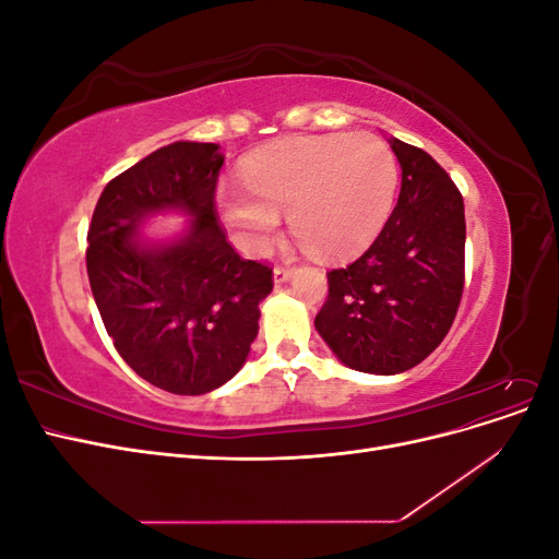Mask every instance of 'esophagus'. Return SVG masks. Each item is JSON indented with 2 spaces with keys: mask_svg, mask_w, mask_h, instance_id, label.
<instances>
[{
  "mask_svg": "<svg viewBox=\"0 0 559 559\" xmlns=\"http://www.w3.org/2000/svg\"><path fill=\"white\" fill-rule=\"evenodd\" d=\"M292 277H294V267H289V265H275V270H273L275 284H284V282H289Z\"/></svg>",
  "mask_w": 559,
  "mask_h": 559,
  "instance_id": "esophagus-1",
  "label": "esophagus"
}]
</instances>
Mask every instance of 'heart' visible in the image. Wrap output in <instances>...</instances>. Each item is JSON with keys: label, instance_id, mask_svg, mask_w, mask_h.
Returning <instances> with one entry per match:
<instances>
[{"label": "heart", "instance_id": "b5f03b06", "mask_svg": "<svg viewBox=\"0 0 559 559\" xmlns=\"http://www.w3.org/2000/svg\"><path fill=\"white\" fill-rule=\"evenodd\" d=\"M247 186L218 191L235 238L263 251L289 214L294 238L324 259L359 253L394 210L399 163L378 134H324L267 146L245 167Z\"/></svg>", "mask_w": 559, "mask_h": 559}]
</instances>
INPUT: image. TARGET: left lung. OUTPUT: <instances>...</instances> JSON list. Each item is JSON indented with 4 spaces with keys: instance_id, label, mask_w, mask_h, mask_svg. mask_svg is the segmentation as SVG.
Returning <instances> with one entry per match:
<instances>
[{
    "instance_id": "8db88e82",
    "label": "left lung",
    "mask_w": 559,
    "mask_h": 559,
    "mask_svg": "<svg viewBox=\"0 0 559 559\" xmlns=\"http://www.w3.org/2000/svg\"><path fill=\"white\" fill-rule=\"evenodd\" d=\"M399 202L361 257L335 267L314 326L345 366L394 376L443 343L464 292V200L427 151L386 140Z\"/></svg>"
}]
</instances>
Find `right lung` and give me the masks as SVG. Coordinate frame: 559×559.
<instances>
[{
	"label": "right lung",
	"instance_id": "obj_1",
	"mask_svg": "<svg viewBox=\"0 0 559 559\" xmlns=\"http://www.w3.org/2000/svg\"><path fill=\"white\" fill-rule=\"evenodd\" d=\"M218 144L175 142L114 177L88 230L86 267L99 317L123 361L154 386L200 396L245 366L273 267L242 259L218 226ZM181 209L194 222L170 246H146L148 213Z\"/></svg>",
	"mask_w": 559,
	"mask_h": 559
}]
</instances>
